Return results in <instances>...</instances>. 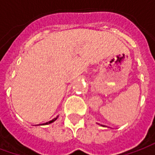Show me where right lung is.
I'll return each instance as SVG.
<instances>
[{"instance_id": "right-lung-1", "label": "right lung", "mask_w": 155, "mask_h": 155, "mask_svg": "<svg viewBox=\"0 0 155 155\" xmlns=\"http://www.w3.org/2000/svg\"><path fill=\"white\" fill-rule=\"evenodd\" d=\"M56 119H57V118H55V119H54V120H51V121H49V122H47V123H45V124H48L52 123V122H54V120H56Z\"/></svg>"}]
</instances>
